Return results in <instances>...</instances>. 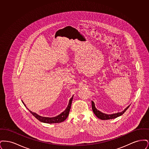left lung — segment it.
<instances>
[{"label":"left lung","instance_id":"1","mask_svg":"<svg viewBox=\"0 0 149 149\" xmlns=\"http://www.w3.org/2000/svg\"><path fill=\"white\" fill-rule=\"evenodd\" d=\"M126 108L122 112H118L117 113L112 114H107L103 113L102 112H101L100 111H99V110H98L95 107L94 102L92 101V107L93 111L94 112V113L95 114V115L100 120H111V119H113L116 118L118 117H120L121 115H122L124 113L126 110L128 108V107Z\"/></svg>","mask_w":149,"mask_h":149}]
</instances>
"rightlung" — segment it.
<instances>
[{
	"label": "right lung",
	"mask_w": 149,
	"mask_h": 149,
	"mask_svg": "<svg viewBox=\"0 0 149 149\" xmlns=\"http://www.w3.org/2000/svg\"><path fill=\"white\" fill-rule=\"evenodd\" d=\"M73 99V97H72L71 99L69 100V104L67 107V108H66V109L63 112H62L59 115L57 116L56 117H42L41 116H39L38 114L36 113L35 112H32V111H31L30 110H29V111L32 114V115L33 116H35L36 118L38 120L43 122V123H61L62 122H63L64 120L66 119V118L68 117L69 112H70V109L71 108V103H72V100ZM22 103H23V104L26 106L25 104L24 103V102L23 101H22Z\"/></svg>",
	"instance_id": "obj_1"
}]
</instances>
